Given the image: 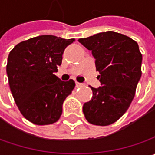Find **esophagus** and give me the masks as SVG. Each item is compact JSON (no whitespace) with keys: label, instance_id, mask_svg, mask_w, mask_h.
Wrapping results in <instances>:
<instances>
[{"label":"esophagus","instance_id":"esophagus-1","mask_svg":"<svg viewBox=\"0 0 155 155\" xmlns=\"http://www.w3.org/2000/svg\"><path fill=\"white\" fill-rule=\"evenodd\" d=\"M76 86L77 87H82V86H84V84H80V83H76Z\"/></svg>","mask_w":155,"mask_h":155}]
</instances>
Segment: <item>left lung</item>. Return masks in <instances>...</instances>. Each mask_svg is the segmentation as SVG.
<instances>
[{
    "label": "left lung",
    "instance_id": "8db88e82",
    "mask_svg": "<svg viewBox=\"0 0 155 155\" xmlns=\"http://www.w3.org/2000/svg\"><path fill=\"white\" fill-rule=\"evenodd\" d=\"M78 41L92 52L102 85L91 87L92 98L84 104V114L93 125L108 126L127 111L134 99L141 76L139 45L128 36L110 31Z\"/></svg>",
    "mask_w": 155,
    "mask_h": 155
}]
</instances>
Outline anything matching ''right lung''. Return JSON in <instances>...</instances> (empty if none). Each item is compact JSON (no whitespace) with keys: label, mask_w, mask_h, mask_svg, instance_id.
<instances>
[{"label":"right lung","mask_w":155,"mask_h":155,"mask_svg":"<svg viewBox=\"0 0 155 155\" xmlns=\"http://www.w3.org/2000/svg\"><path fill=\"white\" fill-rule=\"evenodd\" d=\"M74 41L40 35L19 43L9 53L7 74L11 92L22 116L33 124H52L62 114L63 103L75 82L61 81L54 72L64 49Z\"/></svg>","instance_id":"obj_1"}]
</instances>
